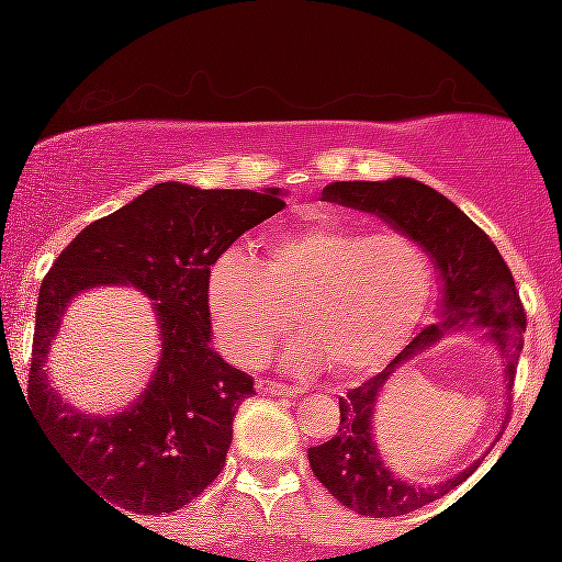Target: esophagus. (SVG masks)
<instances>
[{"label":"esophagus","instance_id":"34e87169","mask_svg":"<svg viewBox=\"0 0 562 562\" xmlns=\"http://www.w3.org/2000/svg\"><path fill=\"white\" fill-rule=\"evenodd\" d=\"M256 391L267 393V396H299V393H301L299 385L274 383V380H269V378H259V380H256Z\"/></svg>","mask_w":562,"mask_h":562}]
</instances>
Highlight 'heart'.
<instances>
[{
    "label": "heart",
    "instance_id": "b5f03b06",
    "mask_svg": "<svg viewBox=\"0 0 562 562\" xmlns=\"http://www.w3.org/2000/svg\"><path fill=\"white\" fill-rule=\"evenodd\" d=\"M434 293V261L398 229L340 222L277 232L263 267L224 248L205 277V306L229 359L256 364L293 330V370L330 364L340 378L378 372L409 344ZM296 314L293 315L292 312Z\"/></svg>",
    "mask_w": 562,
    "mask_h": 562
}]
</instances>
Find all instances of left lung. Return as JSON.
<instances>
[{"label": "left lung", "mask_w": 562, "mask_h": 562, "mask_svg": "<svg viewBox=\"0 0 562 562\" xmlns=\"http://www.w3.org/2000/svg\"><path fill=\"white\" fill-rule=\"evenodd\" d=\"M322 198L327 203L375 214L393 229L415 237L428 250L441 277V308L436 325L425 327L380 375L348 391L338 402V434L330 441L308 449L314 475L335 499L359 515L393 518L428 505L460 486L473 475L479 462L462 470L460 475L428 486L423 483L415 486L393 475L378 454L375 434H372V415L383 385L398 370V364L423 348L434 346L443 335L483 330V338L499 348L507 391H513L518 357L524 351L526 312L515 290L513 272L492 237L434 187L409 177L385 179V182H333L322 190Z\"/></svg>", "instance_id": "8db88e82"}]
</instances>
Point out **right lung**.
<instances>
[{
	"label": "right lung",
	"mask_w": 562,
	"mask_h": 562,
	"mask_svg": "<svg viewBox=\"0 0 562 562\" xmlns=\"http://www.w3.org/2000/svg\"><path fill=\"white\" fill-rule=\"evenodd\" d=\"M280 195V187L250 192L156 184L81 229L44 277L29 404L49 443L111 507L139 515L173 513L222 473L232 417L256 391L248 372L227 364L209 346L205 277L243 232L285 209ZM100 284L142 289L154 299L161 330V359L151 383L115 416H87L68 407L43 370L65 306Z\"/></svg>",
	"instance_id": "1"
}]
</instances>
